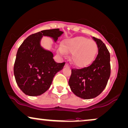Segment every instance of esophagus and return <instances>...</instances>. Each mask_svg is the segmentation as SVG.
Masks as SVG:
<instances>
[{"label":"esophagus","mask_w":128,"mask_h":128,"mask_svg":"<svg viewBox=\"0 0 128 128\" xmlns=\"http://www.w3.org/2000/svg\"><path fill=\"white\" fill-rule=\"evenodd\" d=\"M68 66H69V65H68V64H67V63H66V65H65V66H66V67H68Z\"/></svg>","instance_id":"obj_1"}]
</instances>
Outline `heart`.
I'll list each match as a JSON object with an SVG mask.
<instances>
[{
	"mask_svg": "<svg viewBox=\"0 0 128 128\" xmlns=\"http://www.w3.org/2000/svg\"><path fill=\"white\" fill-rule=\"evenodd\" d=\"M58 51L62 54L72 52L71 61L78 67H84L95 60L98 52V46L95 41L83 36L66 39Z\"/></svg>",
	"mask_w": 128,
	"mask_h": 128,
	"instance_id": "obj_1",
	"label": "heart"
}]
</instances>
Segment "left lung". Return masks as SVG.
I'll list each match as a JSON object with an SVG mask.
<instances>
[{
	"label": "left lung",
	"mask_w": 128,
	"mask_h": 128,
	"mask_svg": "<svg viewBox=\"0 0 128 128\" xmlns=\"http://www.w3.org/2000/svg\"><path fill=\"white\" fill-rule=\"evenodd\" d=\"M98 46L96 58L89 66L72 68L68 81L71 90L83 99L94 98L102 93L108 84L110 75V53L100 39L93 37Z\"/></svg>",
	"instance_id": "obj_1"
}]
</instances>
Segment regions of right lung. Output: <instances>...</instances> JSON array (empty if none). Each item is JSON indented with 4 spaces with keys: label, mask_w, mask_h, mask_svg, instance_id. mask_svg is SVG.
I'll return each mask as SVG.
<instances>
[{
    "label": "right lung",
    "mask_w": 128,
    "mask_h": 128,
    "mask_svg": "<svg viewBox=\"0 0 128 128\" xmlns=\"http://www.w3.org/2000/svg\"><path fill=\"white\" fill-rule=\"evenodd\" d=\"M62 33L59 28L38 32L26 38L18 48L14 74L18 86L25 94L38 96L46 92L55 74L63 68L65 62L54 61L53 53L44 50L39 44L42 36H50L56 41Z\"/></svg>",
    "instance_id": "add662e5"
}]
</instances>
